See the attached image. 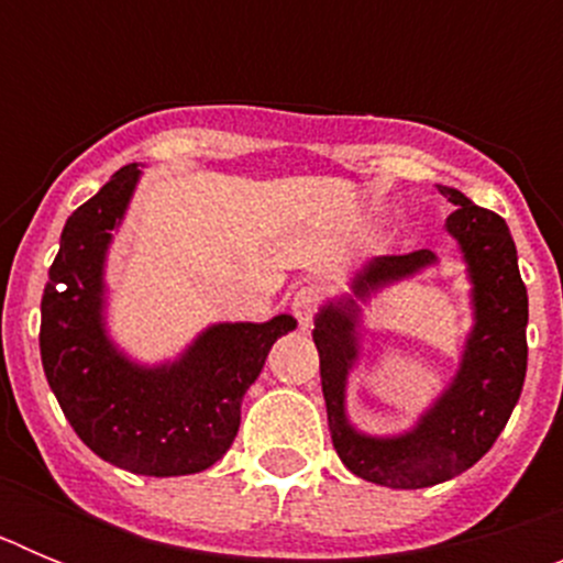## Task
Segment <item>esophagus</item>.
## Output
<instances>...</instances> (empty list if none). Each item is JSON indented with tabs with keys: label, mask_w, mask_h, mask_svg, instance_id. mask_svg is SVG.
Masks as SVG:
<instances>
[{
	"label": "esophagus",
	"mask_w": 563,
	"mask_h": 563,
	"mask_svg": "<svg viewBox=\"0 0 563 563\" xmlns=\"http://www.w3.org/2000/svg\"><path fill=\"white\" fill-rule=\"evenodd\" d=\"M318 301H321V290H318V287H312V285L298 287V290L292 292V301H290L292 316L298 318V324L305 327V330L312 324V318H316Z\"/></svg>",
	"instance_id": "34e87169"
}]
</instances>
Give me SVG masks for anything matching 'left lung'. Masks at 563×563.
Here are the masks:
<instances>
[{
    "instance_id": "left-lung-1",
    "label": "left lung",
    "mask_w": 563,
    "mask_h": 563,
    "mask_svg": "<svg viewBox=\"0 0 563 563\" xmlns=\"http://www.w3.org/2000/svg\"><path fill=\"white\" fill-rule=\"evenodd\" d=\"M437 188L456 206L445 228L462 251L474 310V327L449 389L402 434H363L346 417V383L361 357L357 301H369L372 292L437 265L431 251L366 262L352 278L350 296L327 301L312 330L338 456L361 479L397 490L440 485L476 465L514 415L527 375V287L507 222L456 188Z\"/></svg>"
}]
</instances>
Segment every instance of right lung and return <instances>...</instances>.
Wrapping results in <instances>:
<instances>
[{"mask_svg":"<svg viewBox=\"0 0 563 563\" xmlns=\"http://www.w3.org/2000/svg\"><path fill=\"white\" fill-rule=\"evenodd\" d=\"M137 180L141 168L129 163L64 225L42 296V366L69 426L109 465L141 476L200 474L231 449L242 397L296 318L211 324L157 366L118 350L103 267Z\"/></svg>","mask_w":563,"mask_h":563,"instance_id":"add662e5","label":"right lung"}]
</instances>
